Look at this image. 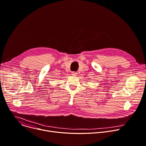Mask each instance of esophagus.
Returning <instances> with one entry per match:
<instances>
[{
    "mask_svg": "<svg viewBox=\"0 0 146 146\" xmlns=\"http://www.w3.org/2000/svg\"><path fill=\"white\" fill-rule=\"evenodd\" d=\"M77 74V73L76 72H72V74L73 76H76Z\"/></svg>",
    "mask_w": 146,
    "mask_h": 146,
    "instance_id": "34e87169",
    "label": "esophagus"
}]
</instances>
